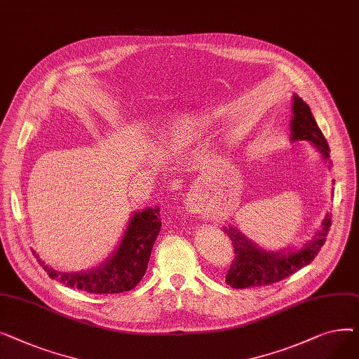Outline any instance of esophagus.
Here are the masks:
<instances>
[{
  "instance_id": "obj_1",
  "label": "esophagus",
  "mask_w": 359,
  "mask_h": 359,
  "mask_svg": "<svg viewBox=\"0 0 359 359\" xmlns=\"http://www.w3.org/2000/svg\"><path fill=\"white\" fill-rule=\"evenodd\" d=\"M184 208H186V211H189L192 214H201L203 210V203L195 192H189L184 201Z\"/></svg>"
}]
</instances>
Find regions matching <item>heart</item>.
Segmentation results:
<instances>
[{
  "label": "heart",
  "mask_w": 359,
  "mask_h": 359,
  "mask_svg": "<svg viewBox=\"0 0 359 359\" xmlns=\"http://www.w3.org/2000/svg\"><path fill=\"white\" fill-rule=\"evenodd\" d=\"M172 138H173V142L176 145H184L187 144V141H189V129H187L186 126H179L173 130L172 134Z\"/></svg>",
  "instance_id": "obj_1"
}]
</instances>
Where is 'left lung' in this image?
I'll return each instance as SVG.
<instances>
[{"label":"left lung","instance_id":"left-lung-1","mask_svg":"<svg viewBox=\"0 0 359 359\" xmlns=\"http://www.w3.org/2000/svg\"><path fill=\"white\" fill-rule=\"evenodd\" d=\"M291 141H310L323 158L332 167L330 148L317 126V122L309 104L294 94L292 97V119H291ZM332 225V217L327 214L322 222V227L314 237L298 250L288 252H266L241 234L237 229L224 227V231L233 241L234 260L229 269L225 282L231 288L244 290L252 287H263L273 284L280 279L295 273L298 269L307 266L322 249Z\"/></svg>","mask_w":359,"mask_h":359}]
</instances>
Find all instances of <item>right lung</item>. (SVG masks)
Here are the masks:
<instances>
[{
	"mask_svg": "<svg viewBox=\"0 0 359 359\" xmlns=\"http://www.w3.org/2000/svg\"><path fill=\"white\" fill-rule=\"evenodd\" d=\"M158 208L134 212L116 250L102 265L87 272H56L37 257L52 279L90 294H119L135 288L145 275L154 241L161 230ZM36 255V253H34Z\"/></svg>",
	"mask_w": 359,
	"mask_h": 359,
	"instance_id": "add662e5",
	"label": "right lung"
}]
</instances>
